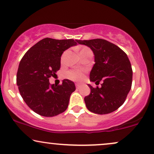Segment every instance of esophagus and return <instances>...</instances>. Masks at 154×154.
<instances>
[{"label": "esophagus", "instance_id": "1", "mask_svg": "<svg viewBox=\"0 0 154 154\" xmlns=\"http://www.w3.org/2000/svg\"><path fill=\"white\" fill-rule=\"evenodd\" d=\"M75 85H76V88H77V89L80 88V87H81V85L80 84H76Z\"/></svg>", "mask_w": 154, "mask_h": 154}]
</instances>
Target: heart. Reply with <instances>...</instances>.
<instances>
[{
  "label": "heart",
  "instance_id": "heart-1",
  "mask_svg": "<svg viewBox=\"0 0 154 154\" xmlns=\"http://www.w3.org/2000/svg\"><path fill=\"white\" fill-rule=\"evenodd\" d=\"M89 49L86 47H83L82 49H81L80 51H85V50H88ZM66 78L71 79V80L74 81H81L82 79L84 78V74L82 71L78 69L75 70H72V71H69L66 72Z\"/></svg>",
  "mask_w": 154,
  "mask_h": 154
}]
</instances>
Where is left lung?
<instances>
[{
	"label": "left lung",
	"instance_id": "8db88e82",
	"mask_svg": "<svg viewBox=\"0 0 154 154\" xmlns=\"http://www.w3.org/2000/svg\"><path fill=\"white\" fill-rule=\"evenodd\" d=\"M76 41L90 47L95 55L90 81H103L101 88L88 85L91 92L85 97L87 108L100 115L113 112L123 104L132 85L133 70L128 57L118 46L105 39Z\"/></svg>",
	"mask_w": 154,
	"mask_h": 154
}]
</instances>
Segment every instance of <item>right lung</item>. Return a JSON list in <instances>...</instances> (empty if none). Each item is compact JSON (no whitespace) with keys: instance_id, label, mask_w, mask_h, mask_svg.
<instances>
[{"instance_id":"1","label":"right lung","mask_w":154,"mask_h":154,"mask_svg":"<svg viewBox=\"0 0 154 154\" xmlns=\"http://www.w3.org/2000/svg\"><path fill=\"white\" fill-rule=\"evenodd\" d=\"M74 39L45 38L30 48L19 63L16 83L24 102L37 114L53 117L64 112L75 85L64 79L51 85L49 77L60 69L61 57L65 50L77 45Z\"/></svg>"}]
</instances>
